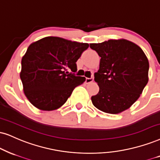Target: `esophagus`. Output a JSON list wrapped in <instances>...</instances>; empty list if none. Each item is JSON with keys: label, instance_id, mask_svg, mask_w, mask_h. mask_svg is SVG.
Wrapping results in <instances>:
<instances>
[{"label": "esophagus", "instance_id": "34e87169", "mask_svg": "<svg viewBox=\"0 0 160 160\" xmlns=\"http://www.w3.org/2000/svg\"><path fill=\"white\" fill-rule=\"evenodd\" d=\"M93 80H94V78H86V83H90V82H93Z\"/></svg>", "mask_w": 160, "mask_h": 160}]
</instances>
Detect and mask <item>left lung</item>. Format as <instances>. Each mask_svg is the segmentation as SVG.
<instances>
[{"label": "left lung", "mask_w": 160, "mask_h": 160, "mask_svg": "<svg viewBox=\"0 0 160 160\" xmlns=\"http://www.w3.org/2000/svg\"><path fill=\"white\" fill-rule=\"evenodd\" d=\"M100 57L94 81L100 88L92 97L102 112L116 114L132 106L148 82L149 62L142 48L125 39L90 43Z\"/></svg>", "instance_id": "8db88e82"}]
</instances>
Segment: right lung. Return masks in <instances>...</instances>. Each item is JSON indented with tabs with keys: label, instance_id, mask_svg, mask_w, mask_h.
Wrapping results in <instances>:
<instances>
[{
	"label": "right lung",
	"instance_id": "obj_1",
	"mask_svg": "<svg viewBox=\"0 0 160 160\" xmlns=\"http://www.w3.org/2000/svg\"><path fill=\"white\" fill-rule=\"evenodd\" d=\"M88 43L58 37H46L34 42L22 58L20 74L23 92L40 110L52 111L66 102L74 88L86 81L76 76V62Z\"/></svg>",
	"mask_w": 160,
	"mask_h": 160
}]
</instances>
